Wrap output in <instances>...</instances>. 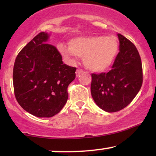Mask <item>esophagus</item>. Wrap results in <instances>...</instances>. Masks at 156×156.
<instances>
[{
	"label": "esophagus",
	"mask_w": 156,
	"mask_h": 156,
	"mask_svg": "<svg viewBox=\"0 0 156 156\" xmlns=\"http://www.w3.org/2000/svg\"><path fill=\"white\" fill-rule=\"evenodd\" d=\"M83 69H77V70H76V76L77 77H78V76H79V75L80 74H81V73H83Z\"/></svg>",
	"instance_id": "esophagus-1"
}]
</instances>
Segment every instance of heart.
<instances>
[{
    "mask_svg": "<svg viewBox=\"0 0 156 156\" xmlns=\"http://www.w3.org/2000/svg\"><path fill=\"white\" fill-rule=\"evenodd\" d=\"M119 49L117 39L114 37L91 36L70 39L69 48L63 44L58 51L64 58L73 55L83 58L85 65L93 72L101 73L112 65Z\"/></svg>",
    "mask_w": 156,
    "mask_h": 156,
    "instance_id": "obj_1",
    "label": "heart"
}]
</instances>
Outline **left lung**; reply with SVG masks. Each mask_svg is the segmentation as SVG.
<instances>
[{"mask_svg":"<svg viewBox=\"0 0 156 156\" xmlns=\"http://www.w3.org/2000/svg\"><path fill=\"white\" fill-rule=\"evenodd\" d=\"M119 52L108 73H92L91 93L96 104L107 112H117L128 105L140 90L142 64L138 50L120 34Z\"/></svg>","mask_w":156,"mask_h":156,"instance_id":"left-lung-1","label":"left lung"}]
</instances>
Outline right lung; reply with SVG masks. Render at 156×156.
I'll use <instances>...</instances> for the list:
<instances>
[{
  "mask_svg": "<svg viewBox=\"0 0 156 156\" xmlns=\"http://www.w3.org/2000/svg\"><path fill=\"white\" fill-rule=\"evenodd\" d=\"M49 35L40 32L20 51L13 69L16 100L27 112L37 117H51L63 108L67 87L76 78V67L63 63Z\"/></svg>",
  "mask_w": 156,
  "mask_h": 156,
  "instance_id": "add662e5",
  "label": "right lung"
}]
</instances>
